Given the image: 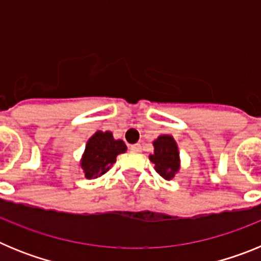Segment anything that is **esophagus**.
<instances>
[{
	"label": "esophagus",
	"mask_w": 261,
	"mask_h": 261,
	"mask_svg": "<svg viewBox=\"0 0 261 261\" xmlns=\"http://www.w3.org/2000/svg\"><path fill=\"white\" fill-rule=\"evenodd\" d=\"M132 151H136V153H140L141 151V145L140 144H136V145H130V147H129Z\"/></svg>",
	"instance_id": "1"
}]
</instances>
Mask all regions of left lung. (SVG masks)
I'll return each mask as SVG.
<instances>
[{"label":"left lung","instance_id":"8db88e82","mask_svg":"<svg viewBox=\"0 0 261 261\" xmlns=\"http://www.w3.org/2000/svg\"><path fill=\"white\" fill-rule=\"evenodd\" d=\"M153 145L154 153L149 158L155 165V171L166 180H171L180 168L179 150L174 137L168 135L159 136Z\"/></svg>","mask_w":261,"mask_h":261}]
</instances>
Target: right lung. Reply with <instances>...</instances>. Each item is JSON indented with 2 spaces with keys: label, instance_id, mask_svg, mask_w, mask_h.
I'll return each instance as SVG.
<instances>
[{
  "label": "right lung",
  "instance_id": "right-lung-1",
  "mask_svg": "<svg viewBox=\"0 0 261 261\" xmlns=\"http://www.w3.org/2000/svg\"><path fill=\"white\" fill-rule=\"evenodd\" d=\"M126 146L121 140H115L111 132L94 133L89 138L81 159V167L87 179H96L108 171L116 162V156L125 153Z\"/></svg>",
  "mask_w": 261,
  "mask_h": 261
}]
</instances>
